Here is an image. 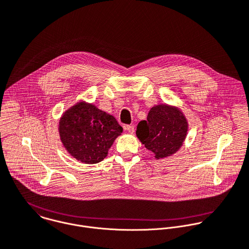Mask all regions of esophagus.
Here are the masks:
<instances>
[{
	"mask_svg": "<svg viewBox=\"0 0 249 249\" xmlns=\"http://www.w3.org/2000/svg\"><path fill=\"white\" fill-rule=\"evenodd\" d=\"M124 129H125L127 132L131 133V134L134 132V126H133V125H125V126H124Z\"/></svg>",
	"mask_w": 249,
	"mask_h": 249,
	"instance_id": "34e87169",
	"label": "esophagus"
}]
</instances>
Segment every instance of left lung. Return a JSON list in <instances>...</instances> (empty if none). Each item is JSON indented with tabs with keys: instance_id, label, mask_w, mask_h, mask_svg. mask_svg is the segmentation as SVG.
Wrapping results in <instances>:
<instances>
[{
	"instance_id": "1",
	"label": "left lung",
	"mask_w": 249,
	"mask_h": 249,
	"mask_svg": "<svg viewBox=\"0 0 249 249\" xmlns=\"http://www.w3.org/2000/svg\"><path fill=\"white\" fill-rule=\"evenodd\" d=\"M187 128V121L178 108L160 104L150 110L147 121L138 124L136 135L155 154V158L160 160L179 150L186 137Z\"/></svg>"
}]
</instances>
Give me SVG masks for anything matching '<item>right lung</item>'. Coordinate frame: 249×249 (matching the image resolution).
<instances>
[{"label": "right lung", "instance_id": "add662e5", "mask_svg": "<svg viewBox=\"0 0 249 249\" xmlns=\"http://www.w3.org/2000/svg\"><path fill=\"white\" fill-rule=\"evenodd\" d=\"M59 132L62 143L73 158L94 164L107 157L123 127L113 116L82 101L64 113Z\"/></svg>", "mask_w": 249, "mask_h": 249}]
</instances>
